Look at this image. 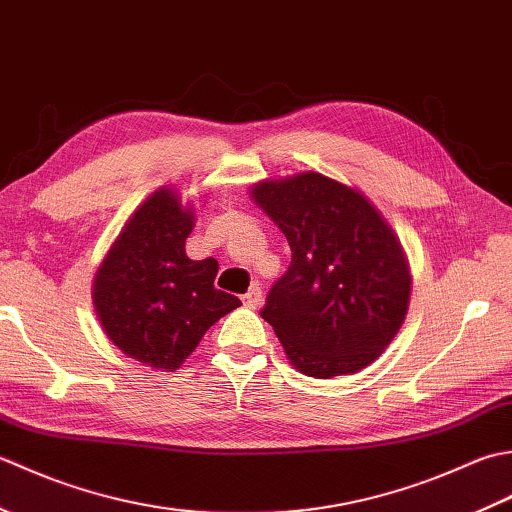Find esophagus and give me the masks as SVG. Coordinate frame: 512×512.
I'll return each instance as SVG.
<instances>
[{
  "instance_id": "obj_1",
  "label": "esophagus",
  "mask_w": 512,
  "mask_h": 512,
  "mask_svg": "<svg viewBox=\"0 0 512 512\" xmlns=\"http://www.w3.org/2000/svg\"><path fill=\"white\" fill-rule=\"evenodd\" d=\"M243 302H245V307H249V309H258L260 302H263V291H260V287H252L243 296Z\"/></svg>"
}]
</instances>
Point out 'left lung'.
Returning a JSON list of instances; mask_svg holds the SVG:
<instances>
[{
    "mask_svg": "<svg viewBox=\"0 0 512 512\" xmlns=\"http://www.w3.org/2000/svg\"><path fill=\"white\" fill-rule=\"evenodd\" d=\"M249 196L291 247L260 311L289 362L318 380L369 367L411 300L409 258L387 218L358 187L320 172L258 181Z\"/></svg>",
    "mask_w": 512,
    "mask_h": 512,
    "instance_id": "left-lung-1",
    "label": "left lung"
}]
</instances>
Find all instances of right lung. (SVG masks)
I'll return each instance as SVG.
<instances>
[{"label": "right lung", "mask_w": 512, "mask_h": 512, "mask_svg": "<svg viewBox=\"0 0 512 512\" xmlns=\"http://www.w3.org/2000/svg\"><path fill=\"white\" fill-rule=\"evenodd\" d=\"M196 210L170 185L152 192L123 223L92 280L101 329L143 367L174 371L216 320L241 300L214 287V258L192 260L185 241Z\"/></svg>", "instance_id": "add662e5"}]
</instances>
